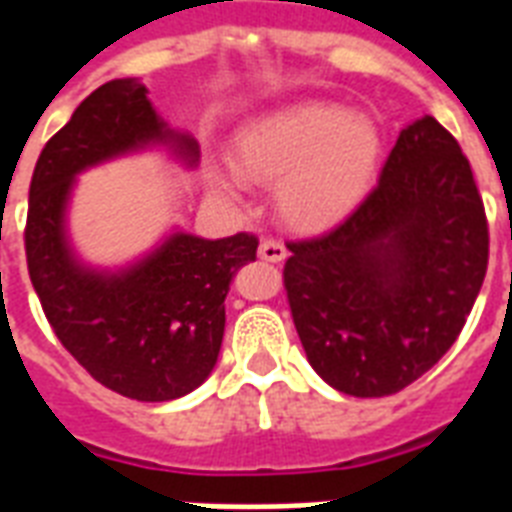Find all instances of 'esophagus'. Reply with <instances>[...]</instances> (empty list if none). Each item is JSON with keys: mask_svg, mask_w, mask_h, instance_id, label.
<instances>
[{"mask_svg": "<svg viewBox=\"0 0 512 512\" xmlns=\"http://www.w3.org/2000/svg\"><path fill=\"white\" fill-rule=\"evenodd\" d=\"M257 255L260 260H268V263H281L284 257H287V247L281 244V241H273V239H265L257 249Z\"/></svg>", "mask_w": 512, "mask_h": 512, "instance_id": "obj_1", "label": "esophagus"}]
</instances>
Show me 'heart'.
<instances>
[{
  "mask_svg": "<svg viewBox=\"0 0 512 512\" xmlns=\"http://www.w3.org/2000/svg\"><path fill=\"white\" fill-rule=\"evenodd\" d=\"M382 159V135L372 116L329 103H297L265 114L233 140V170H212V191L228 199L241 180L279 185L281 220L319 233L348 217L372 188Z\"/></svg>",
  "mask_w": 512,
  "mask_h": 512,
  "instance_id": "1",
  "label": "heart"
}]
</instances>
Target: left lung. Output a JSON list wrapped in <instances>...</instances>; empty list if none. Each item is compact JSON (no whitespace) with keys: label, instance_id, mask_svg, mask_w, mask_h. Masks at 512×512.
Returning <instances> with one entry per match:
<instances>
[{"label":"left lung","instance_id":"left-lung-1","mask_svg":"<svg viewBox=\"0 0 512 512\" xmlns=\"http://www.w3.org/2000/svg\"><path fill=\"white\" fill-rule=\"evenodd\" d=\"M287 249L284 287L311 366L340 393L380 398L454 345L484 284L489 228L457 140L422 116L353 215Z\"/></svg>","mask_w":512,"mask_h":512}]
</instances>
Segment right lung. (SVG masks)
<instances>
[{"label":"right lung","instance_id":"right-lung-1","mask_svg":"<svg viewBox=\"0 0 512 512\" xmlns=\"http://www.w3.org/2000/svg\"><path fill=\"white\" fill-rule=\"evenodd\" d=\"M164 148L193 170L199 143L172 130L140 79H114L84 98L36 162L28 191V276L63 348L106 388L172 401L207 380L225 332V295L257 239H204L172 228L127 265L100 268L76 252L68 209L82 172Z\"/></svg>","mask_w":512,"mask_h":512}]
</instances>
